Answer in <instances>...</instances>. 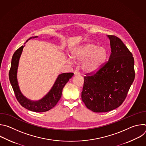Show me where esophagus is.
<instances>
[{
    "instance_id": "34e87169",
    "label": "esophagus",
    "mask_w": 146,
    "mask_h": 146,
    "mask_svg": "<svg viewBox=\"0 0 146 146\" xmlns=\"http://www.w3.org/2000/svg\"><path fill=\"white\" fill-rule=\"evenodd\" d=\"M80 73L79 72H78L77 71H75L74 72V76H80Z\"/></svg>"
}]
</instances>
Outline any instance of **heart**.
<instances>
[{
  "instance_id": "obj_1",
  "label": "heart",
  "mask_w": 146,
  "mask_h": 146,
  "mask_svg": "<svg viewBox=\"0 0 146 146\" xmlns=\"http://www.w3.org/2000/svg\"><path fill=\"white\" fill-rule=\"evenodd\" d=\"M71 57L66 58L69 64L74 61H83L81 64L82 72L88 74L98 72L106 61L108 56L107 50L103 47L88 43L74 48L71 51Z\"/></svg>"
}]
</instances>
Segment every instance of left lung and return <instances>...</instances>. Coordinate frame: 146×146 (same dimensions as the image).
<instances>
[{"mask_svg":"<svg viewBox=\"0 0 146 146\" xmlns=\"http://www.w3.org/2000/svg\"><path fill=\"white\" fill-rule=\"evenodd\" d=\"M111 55L108 63L93 76L84 77L81 98L86 107L95 113L118 108L125 99L134 81V58L122 40L108 35Z\"/></svg>","mask_w":146,"mask_h":146,"instance_id":"8db88e82","label":"left lung"}]
</instances>
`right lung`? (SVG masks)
<instances>
[{
  "label": "right lung",
  "instance_id": "obj_1",
  "mask_svg": "<svg viewBox=\"0 0 146 146\" xmlns=\"http://www.w3.org/2000/svg\"><path fill=\"white\" fill-rule=\"evenodd\" d=\"M38 37L37 36L30 37L26 42L31 39ZM52 38V37H51ZM26 43H24V44ZM25 45L19 47L13 54L11 65L9 72V80L14 90L15 97L23 107L34 112H45L53 108L59 100L62 90L69 80L73 77V73H64L58 75L50 91L41 99L32 100L26 98L21 91L17 80V70L19 60Z\"/></svg>",
  "mask_w": 146,
  "mask_h": 146
}]
</instances>
